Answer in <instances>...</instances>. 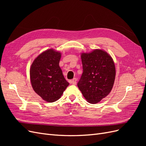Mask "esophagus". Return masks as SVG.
I'll list each match as a JSON object with an SVG mask.
<instances>
[{
	"label": "esophagus",
	"instance_id": "34e87169",
	"mask_svg": "<svg viewBox=\"0 0 146 146\" xmlns=\"http://www.w3.org/2000/svg\"><path fill=\"white\" fill-rule=\"evenodd\" d=\"M70 83H72V84H73V85H76L77 84V78H73L72 80L70 81Z\"/></svg>",
	"mask_w": 146,
	"mask_h": 146
}]
</instances>
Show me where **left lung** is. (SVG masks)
Returning a JSON list of instances; mask_svg holds the SVG:
<instances>
[{
    "label": "left lung",
    "instance_id": "obj_1",
    "mask_svg": "<svg viewBox=\"0 0 146 146\" xmlns=\"http://www.w3.org/2000/svg\"><path fill=\"white\" fill-rule=\"evenodd\" d=\"M81 59L83 74L77 86L88 102L97 104L112 90L116 76L114 61L100 49L82 53Z\"/></svg>",
    "mask_w": 146,
    "mask_h": 146
}]
</instances>
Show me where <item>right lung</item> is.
<instances>
[{"instance_id":"right-lung-1","label":"right lung","mask_w":146,"mask_h":146,"mask_svg":"<svg viewBox=\"0 0 146 146\" xmlns=\"http://www.w3.org/2000/svg\"><path fill=\"white\" fill-rule=\"evenodd\" d=\"M61 54L50 48L39 54L30 69L33 90L47 102L58 100L69 83L64 78L59 62Z\"/></svg>"}]
</instances>
